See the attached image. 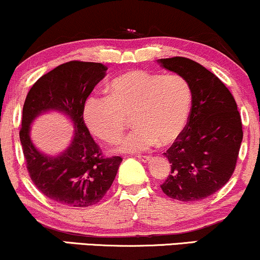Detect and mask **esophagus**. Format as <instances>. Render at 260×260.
<instances>
[{
	"mask_svg": "<svg viewBox=\"0 0 260 260\" xmlns=\"http://www.w3.org/2000/svg\"><path fill=\"white\" fill-rule=\"evenodd\" d=\"M138 158H139V160H141V162L146 163V162H149L151 157L150 156H138Z\"/></svg>",
	"mask_w": 260,
	"mask_h": 260,
	"instance_id": "34e87169",
	"label": "esophagus"
}]
</instances>
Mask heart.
<instances>
[{
    "instance_id": "obj_1",
    "label": "heart",
    "mask_w": 260,
    "mask_h": 260,
    "mask_svg": "<svg viewBox=\"0 0 260 260\" xmlns=\"http://www.w3.org/2000/svg\"><path fill=\"white\" fill-rule=\"evenodd\" d=\"M192 91L179 74L136 71L114 79L109 96H90L83 117L92 134L115 143L132 117L136 128L120 141L121 152H141L170 144L182 132L188 119Z\"/></svg>"
}]
</instances>
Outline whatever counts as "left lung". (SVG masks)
Returning <instances> with one entry per match:
<instances>
[{"label": "left lung", "instance_id": "8db88e82", "mask_svg": "<svg viewBox=\"0 0 260 260\" xmlns=\"http://www.w3.org/2000/svg\"><path fill=\"white\" fill-rule=\"evenodd\" d=\"M157 62L185 78L192 91L186 126L164 153L172 169L160 188L181 202L205 199L235 170L244 134L238 106L225 85L198 62L181 56Z\"/></svg>", "mask_w": 260, "mask_h": 260}]
</instances>
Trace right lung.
Wrapping results in <instances>:
<instances>
[{
	"instance_id": "1",
	"label": "right lung",
	"mask_w": 260,
	"mask_h": 260,
	"mask_svg": "<svg viewBox=\"0 0 260 260\" xmlns=\"http://www.w3.org/2000/svg\"><path fill=\"white\" fill-rule=\"evenodd\" d=\"M106 72V66L96 62H66L39 78L26 96L19 136L27 172L43 194L62 205L97 204L113 185L122 162L119 156H103L83 117L85 101ZM48 110L66 113L76 128L71 145L55 157L39 153L29 138L30 123Z\"/></svg>"
}]
</instances>
